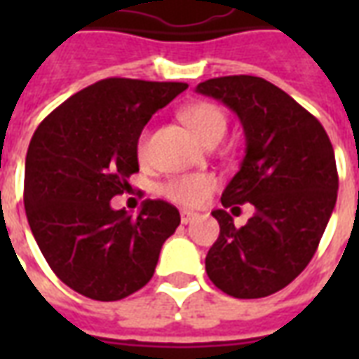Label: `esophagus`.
<instances>
[{
	"mask_svg": "<svg viewBox=\"0 0 359 359\" xmlns=\"http://www.w3.org/2000/svg\"><path fill=\"white\" fill-rule=\"evenodd\" d=\"M196 217H198V213H194V211H187V210L180 211V221H182V225H188V223H192Z\"/></svg>",
	"mask_w": 359,
	"mask_h": 359,
	"instance_id": "esophagus-1",
	"label": "esophagus"
}]
</instances>
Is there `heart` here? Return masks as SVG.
Masks as SVG:
<instances>
[{
	"label": "heart",
	"mask_w": 359,
	"mask_h": 359,
	"mask_svg": "<svg viewBox=\"0 0 359 359\" xmlns=\"http://www.w3.org/2000/svg\"><path fill=\"white\" fill-rule=\"evenodd\" d=\"M182 118L205 146L217 144L226 130L225 113L215 103H192L182 111ZM146 151H148V133L142 134L138 140V156L144 157ZM215 187H217V179L210 172H190V175H179L175 179L167 180L161 187V194L167 200L184 208H198L210 198Z\"/></svg>",
	"instance_id": "obj_1"
}]
</instances>
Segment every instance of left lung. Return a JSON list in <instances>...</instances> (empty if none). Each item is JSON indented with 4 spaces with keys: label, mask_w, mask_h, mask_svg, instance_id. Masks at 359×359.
<instances>
[{
    "label": "left lung",
    "mask_w": 359,
    "mask_h": 359,
    "mask_svg": "<svg viewBox=\"0 0 359 359\" xmlns=\"http://www.w3.org/2000/svg\"><path fill=\"white\" fill-rule=\"evenodd\" d=\"M238 115L246 134L241 171L211 211L221 233L205 256L211 283L234 298L275 294L306 269L337 203L339 172L323 125L290 95L259 76L200 82ZM250 201L257 213L234 227L231 210Z\"/></svg>",
    "instance_id": "left-lung-1"
}]
</instances>
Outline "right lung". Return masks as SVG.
I'll list each match as a JSON object with an SVG mask.
<instances>
[{"label":"right lung","mask_w":359,"mask_h":359,"mask_svg":"<svg viewBox=\"0 0 359 359\" xmlns=\"http://www.w3.org/2000/svg\"><path fill=\"white\" fill-rule=\"evenodd\" d=\"M187 82L105 79L76 92L36 128L25 165V210L51 271L74 292L123 300L154 277L179 210L146 200L133 217L113 210L138 172V138Z\"/></svg>","instance_id":"right-lung-1"}]
</instances>
